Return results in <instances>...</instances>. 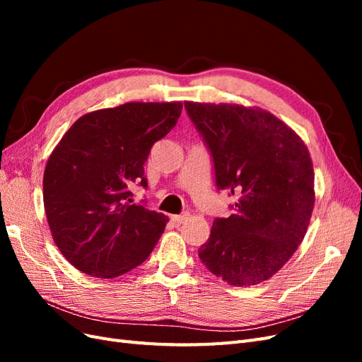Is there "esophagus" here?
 I'll return each instance as SVG.
<instances>
[{"label": "esophagus", "mask_w": 362, "mask_h": 362, "mask_svg": "<svg viewBox=\"0 0 362 362\" xmlns=\"http://www.w3.org/2000/svg\"><path fill=\"white\" fill-rule=\"evenodd\" d=\"M187 218H189L187 213H185V214H175V216H172V222H175L177 225H181V223L187 221Z\"/></svg>", "instance_id": "34e87169"}]
</instances>
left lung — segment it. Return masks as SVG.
<instances>
[{
	"mask_svg": "<svg viewBox=\"0 0 362 362\" xmlns=\"http://www.w3.org/2000/svg\"><path fill=\"white\" fill-rule=\"evenodd\" d=\"M211 152L216 185L238 196L199 247L202 264L229 286L267 281L302 243L314 210L310 152L294 131L258 107L184 103Z\"/></svg>",
	"mask_w": 362,
	"mask_h": 362,
	"instance_id": "obj_1",
	"label": "left lung"
}]
</instances>
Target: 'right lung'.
<instances>
[{
    "mask_svg": "<svg viewBox=\"0 0 362 362\" xmlns=\"http://www.w3.org/2000/svg\"><path fill=\"white\" fill-rule=\"evenodd\" d=\"M182 103H127L81 116L54 148L43 173V205L54 243L87 275L110 279L144 262L168 216L131 204L146 187L152 145L177 125Z\"/></svg>",
    "mask_w": 362,
    "mask_h": 362,
    "instance_id": "add662e5",
    "label": "right lung"
}]
</instances>
